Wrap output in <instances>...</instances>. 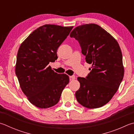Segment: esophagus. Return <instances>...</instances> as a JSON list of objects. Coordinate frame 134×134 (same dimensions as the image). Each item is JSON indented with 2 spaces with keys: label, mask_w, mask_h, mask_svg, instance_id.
I'll list each match as a JSON object with an SVG mask.
<instances>
[{
  "label": "esophagus",
  "mask_w": 134,
  "mask_h": 134,
  "mask_svg": "<svg viewBox=\"0 0 134 134\" xmlns=\"http://www.w3.org/2000/svg\"><path fill=\"white\" fill-rule=\"evenodd\" d=\"M75 79L74 75H71V76H70V80L71 81V80H74Z\"/></svg>",
  "instance_id": "34e87169"
}]
</instances>
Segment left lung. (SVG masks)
I'll return each mask as SVG.
<instances>
[{
    "label": "left lung",
    "instance_id": "obj_1",
    "mask_svg": "<svg viewBox=\"0 0 134 134\" xmlns=\"http://www.w3.org/2000/svg\"><path fill=\"white\" fill-rule=\"evenodd\" d=\"M70 36L79 42L86 62L92 64L86 78H77L80 87L75 92L77 100L86 108L101 107L113 98L123 79L120 46L110 34L94 23L76 27Z\"/></svg>",
    "mask_w": 134,
    "mask_h": 134
}]
</instances>
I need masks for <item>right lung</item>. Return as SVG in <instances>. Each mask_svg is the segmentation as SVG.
<instances>
[{
	"mask_svg": "<svg viewBox=\"0 0 134 134\" xmlns=\"http://www.w3.org/2000/svg\"><path fill=\"white\" fill-rule=\"evenodd\" d=\"M73 26L44 25L36 29L19 48L15 72L29 101L38 108H47L59 101L69 77L57 74L48 64L57 59L58 48Z\"/></svg>",
	"mask_w": 134,
	"mask_h": 134,
	"instance_id": "right-lung-1",
	"label": "right lung"
}]
</instances>
